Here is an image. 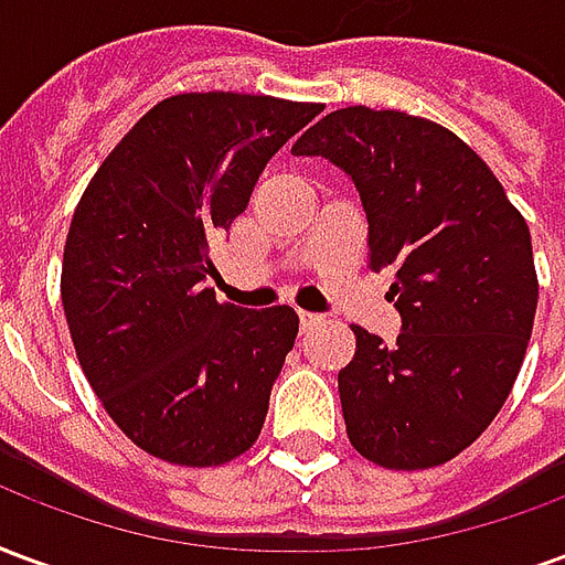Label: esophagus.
Returning <instances> with one entry per match:
<instances>
[{"label":"esophagus","instance_id":"1","mask_svg":"<svg viewBox=\"0 0 565 565\" xmlns=\"http://www.w3.org/2000/svg\"><path fill=\"white\" fill-rule=\"evenodd\" d=\"M323 315H315V311H299V327L302 330H311V327H318Z\"/></svg>","mask_w":565,"mask_h":565}]
</instances>
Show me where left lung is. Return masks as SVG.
I'll return each mask as SVG.
<instances>
[{
    "label": "left lung",
    "mask_w": 565,
    "mask_h": 565,
    "mask_svg": "<svg viewBox=\"0 0 565 565\" xmlns=\"http://www.w3.org/2000/svg\"><path fill=\"white\" fill-rule=\"evenodd\" d=\"M296 157L354 178L369 269H393L396 344L363 327L339 372L348 438L375 466L415 472L454 460L493 424L533 335L539 278L523 214L460 136L405 111L339 108Z\"/></svg>",
    "instance_id": "left-lung-1"
}]
</instances>
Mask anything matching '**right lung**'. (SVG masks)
<instances>
[{
    "label": "right lung",
    "instance_id": "obj_1",
    "mask_svg": "<svg viewBox=\"0 0 565 565\" xmlns=\"http://www.w3.org/2000/svg\"><path fill=\"white\" fill-rule=\"evenodd\" d=\"M320 111L178 93L117 141L81 196L60 275L72 344L108 417L157 460L209 469L257 441L299 318L290 306L217 302L209 242Z\"/></svg>",
    "mask_w": 565,
    "mask_h": 565
}]
</instances>
